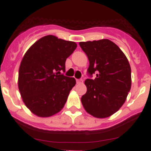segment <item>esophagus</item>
Segmentation results:
<instances>
[{"instance_id":"obj_1","label":"esophagus","mask_w":151,"mask_h":151,"mask_svg":"<svg viewBox=\"0 0 151 151\" xmlns=\"http://www.w3.org/2000/svg\"><path fill=\"white\" fill-rule=\"evenodd\" d=\"M76 82L77 84H82L83 83V80L82 78H80V79H76Z\"/></svg>"}]
</instances>
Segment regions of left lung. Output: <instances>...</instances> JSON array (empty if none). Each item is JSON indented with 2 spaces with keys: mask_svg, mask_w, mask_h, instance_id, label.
I'll use <instances>...</instances> for the list:
<instances>
[{
  "mask_svg": "<svg viewBox=\"0 0 151 151\" xmlns=\"http://www.w3.org/2000/svg\"><path fill=\"white\" fill-rule=\"evenodd\" d=\"M88 56L89 67L85 84L87 91L81 98L85 110L97 118H106L118 111L131 89V67L121 49L108 39L80 42Z\"/></svg>",
  "mask_w": 151,
  "mask_h": 151,
  "instance_id": "obj_1",
  "label": "left lung"
}]
</instances>
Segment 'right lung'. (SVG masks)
<instances>
[{
	"label": "right lung",
	"instance_id": "obj_1",
	"mask_svg": "<svg viewBox=\"0 0 151 151\" xmlns=\"http://www.w3.org/2000/svg\"><path fill=\"white\" fill-rule=\"evenodd\" d=\"M77 45L54 35L40 38L24 55L19 69L18 86L24 104L36 116L48 117L60 111L74 78L65 76L66 58Z\"/></svg>",
	"mask_w": 151,
	"mask_h": 151
}]
</instances>
